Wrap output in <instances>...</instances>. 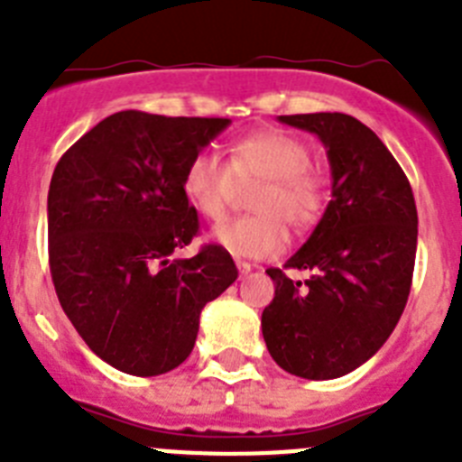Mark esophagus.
<instances>
[{"label":"esophagus","instance_id":"1","mask_svg":"<svg viewBox=\"0 0 462 462\" xmlns=\"http://www.w3.org/2000/svg\"><path fill=\"white\" fill-rule=\"evenodd\" d=\"M236 266H238L240 275H247V273H252V263H247V261H238Z\"/></svg>","mask_w":462,"mask_h":462}]
</instances>
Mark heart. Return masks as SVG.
Listing matches in <instances>:
<instances>
[{
  "label": "heart",
  "instance_id": "b5f03b06",
  "mask_svg": "<svg viewBox=\"0 0 462 462\" xmlns=\"http://www.w3.org/2000/svg\"><path fill=\"white\" fill-rule=\"evenodd\" d=\"M217 154L196 152L182 173V189L191 206L208 219H222L238 185L259 187L252 194L254 215L215 226L212 240L240 259H268L289 243L287 226L303 234L319 222L326 208V180L310 164V148L282 129H259L236 138Z\"/></svg>",
  "mask_w": 462,
  "mask_h": 462
}]
</instances>
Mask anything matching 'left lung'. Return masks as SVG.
Listing matches in <instances>:
<instances>
[{"label":"left lung","mask_w":462,"mask_h":462,"mask_svg":"<svg viewBox=\"0 0 462 462\" xmlns=\"http://www.w3.org/2000/svg\"><path fill=\"white\" fill-rule=\"evenodd\" d=\"M319 136L333 199L284 268H268L275 298L261 314L268 352L303 379H336L379 352L411 289L419 217L410 180L373 129L345 113L280 116Z\"/></svg>","instance_id":"1"}]
</instances>
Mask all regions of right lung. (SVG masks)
<instances>
[{"label":"right lung","instance_id":"right-lung-1","mask_svg":"<svg viewBox=\"0 0 462 462\" xmlns=\"http://www.w3.org/2000/svg\"><path fill=\"white\" fill-rule=\"evenodd\" d=\"M228 122L120 110L57 162L48 189L52 284L85 345L122 373L178 368L194 349L201 310L238 277L219 245L171 259L199 234L185 166Z\"/></svg>","mask_w":462,"mask_h":462}]
</instances>
